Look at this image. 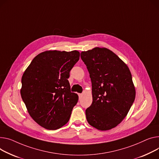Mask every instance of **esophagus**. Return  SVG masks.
<instances>
[{"mask_svg": "<svg viewBox=\"0 0 159 159\" xmlns=\"http://www.w3.org/2000/svg\"><path fill=\"white\" fill-rule=\"evenodd\" d=\"M82 93H79V98H81L82 97Z\"/></svg>", "mask_w": 159, "mask_h": 159, "instance_id": "obj_1", "label": "esophagus"}]
</instances>
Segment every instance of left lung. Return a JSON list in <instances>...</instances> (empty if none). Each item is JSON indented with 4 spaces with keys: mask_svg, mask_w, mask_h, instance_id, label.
I'll list each match as a JSON object with an SVG mask.
<instances>
[{
    "mask_svg": "<svg viewBox=\"0 0 159 159\" xmlns=\"http://www.w3.org/2000/svg\"><path fill=\"white\" fill-rule=\"evenodd\" d=\"M80 57L92 83L93 102L86 110L87 121L99 130H111L123 120L134 102L135 89L131 72L106 48L83 51Z\"/></svg>",
    "mask_w": 159,
    "mask_h": 159,
    "instance_id": "8db88e82",
    "label": "left lung"
}]
</instances>
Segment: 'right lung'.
<instances>
[{"label":"right lung","mask_w":159,"mask_h":159,"mask_svg":"<svg viewBox=\"0 0 159 159\" xmlns=\"http://www.w3.org/2000/svg\"><path fill=\"white\" fill-rule=\"evenodd\" d=\"M79 57L77 50H47L24 71L21 97L31 118L42 127L56 130L68 122L79 97L71 92L68 79Z\"/></svg>","instance_id":"right-lung-1"}]
</instances>
